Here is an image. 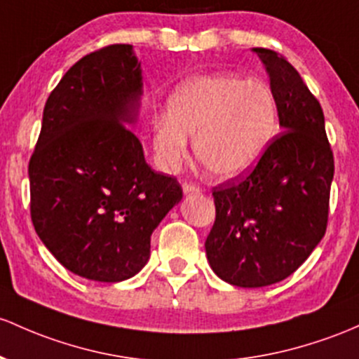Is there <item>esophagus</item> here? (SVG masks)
<instances>
[{"label": "esophagus", "mask_w": 359, "mask_h": 359, "mask_svg": "<svg viewBox=\"0 0 359 359\" xmlns=\"http://www.w3.org/2000/svg\"><path fill=\"white\" fill-rule=\"evenodd\" d=\"M184 192H186V194H199V192H203V189H201L196 182H186L184 184Z\"/></svg>", "instance_id": "esophagus-1"}]
</instances>
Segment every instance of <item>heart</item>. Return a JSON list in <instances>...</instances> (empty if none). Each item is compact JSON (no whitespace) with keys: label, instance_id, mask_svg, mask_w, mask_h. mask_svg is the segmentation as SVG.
<instances>
[{"label":"heart","instance_id":"1","mask_svg":"<svg viewBox=\"0 0 359 359\" xmlns=\"http://www.w3.org/2000/svg\"><path fill=\"white\" fill-rule=\"evenodd\" d=\"M278 129V100L257 80L216 73L180 85L168 100V119L155 121L153 149L165 170L194 153L219 179L243 175L262 158Z\"/></svg>","mask_w":359,"mask_h":359}]
</instances>
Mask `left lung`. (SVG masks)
<instances>
[{
  "label": "left lung",
  "mask_w": 359,
  "mask_h": 359,
  "mask_svg": "<svg viewBox=\"0 0 359 359\" xmlns=\"http://www.w3.org/2000/svg\"><path fill=\"white\" fill-rule=\"evenodd\" d=\"M254 50L278 100L281 135L252 170L212 189L216 218L206 255L223 281L261 288L306 261L327 230L334 155L320 104L285 56Z\"/></svg>",
  "instance_id": "left-lung-1"
}]
</instances>
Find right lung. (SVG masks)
<instances>
[{
    "label": "right lung",
    "mask_w": 359,
    "mask_h": 359,
    "mask_svg": "<svg viewBox=\"0 0 359 359\" xmlns=\"http://www.w3.org/2000/svg\"><path fill=\"white\" fill-rule=\"evenodd\" d=\"M141 86L133 46L86 54L47 98L29 161L39 238L66 269L93 281L140 273L153 230L182 199L175 177L151 170L122 124L135 122Z\"/></svg>",
    "instance_id": "right-lung-1"
}]
</instances>
